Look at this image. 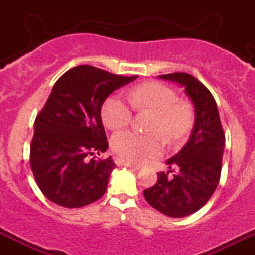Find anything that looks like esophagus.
<instances>
[{
  "instance_id": "esophagus-1",
  "label": "esophagus",
  "mask_w": 255,
  "mask_h": 255,
  "mask_svg": "<svg viewBox=\"0 0 255 255\" xmlns=\"http://www.w3.org/2000/svg\"><path fill=\"white\" fill-rule=\"evenodd\" d=\"M116 164L121 165V166H127V168H131V169H134V170H139V169L141 168V165L140 164H133V163L126 162V160H124V159H118L116 160Z\"/></svg>"
}]
</instances>
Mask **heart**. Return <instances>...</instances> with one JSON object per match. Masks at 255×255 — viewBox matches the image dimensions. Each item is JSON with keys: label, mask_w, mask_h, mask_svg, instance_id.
Wrapping results in <instances>:
<instances>
[{"label": "heart", "mask_w": 255, "mask_h": 255, "mask_svg": "<svg viewBox=\"0 0 255 255\" xmlns=\"http://www.w3.org/2000/svg\"><path fill=\"white\" fill-rule=\"evenodd\" d=\"M174 90L160 83H145L129 92V101L137 110L153 113L148 130L150 134L125 130L114 134L111 148L126 162L142 163L157 157L163 151L160 134L168 141L183 139L192 129L194 110L186 101H177ZM104 125L113 130H119L129 125L131 107L119 96H111L102 107Z\"/></svg>", "instance_id": "obj_1"}]
</instances>
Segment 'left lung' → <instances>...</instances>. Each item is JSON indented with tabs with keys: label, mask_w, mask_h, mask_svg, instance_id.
Masks as SVG:
<instances>
[{
	"label": "left lung",
	"mask_w": 255,
	"mask_h": 255,
	"mask_svg": "<svg viewBox=\"0 0 255 255\" xmlns=\"http://www.w3.org/2000/svg\"><path fill=\"white\" fill-rule=\"evenodd\" d=\"M184 87L194 104L195 121L188 142L166 160L169 171L158 172L153 186L145 189L144 197L153 209L169 217L180 218L200 210L212 197L221 178L225 135L218 108L212 93L198 79L187 73L159 75Z\"/></svg>",
	"instance_id": "8db88e82"
}]
</instances>
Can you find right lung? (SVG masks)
Masks as SVG:
<instances>
[{"instance_id":"right-lung-1","label":"right lung","mask_w":255,"mask_h":255,"mask_svg":"<svg viewBox=\"0 0 255 255\" xmlns=\"http://www.w3.org/2000/svg\"><path fill=\"white\" fill-rule=\"evenodd\" d=\"M136 78L85 64L69 69L55 83L34 121L30 146L34 180L54 204L78 209L104 195L116 164L111 157L95 156L109 146L102 105L114 91Z\"/></svg>"}]
</instances>
